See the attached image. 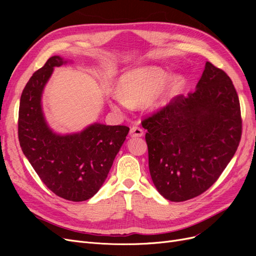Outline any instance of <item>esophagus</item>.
Here are the masks:
<instances>
[{
	"label": "esophagus",
	"mask_w": 256,
	"mask_h": 256,
	"mask_svg": "<svg viewBox=\"0 0 256 256\" xmlns=\"http://www.w3.org/2000/svg\"><path fill=\"white\" fill-rule=\"evenodd\" d=\"M144 134V131L142 128L138 127V126H134L132 128L130 129V136H142Z\"/></svg>",
	"instance_id": "obj_1"
}]
</instances>
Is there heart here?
<instances>
[{
  "label": "heart",
  "mask_w": 256,
  "mask_h": 256,
  "mask_svg": "<svg viewBox=\"0 0 256 256\" xmlns=\"http://www.w3.org/2000/svg\"><path fill=\"white\" fill-rule=\"evenodd\" d=\"M166 72L158 67L132 69L120 76V92H113L109 98V104L114 110L126 109L129 106L142 102L145 109L157 110L168 102L171 92L180 83V78L177 76L166 84Z\"/></svg>",
  "instance_id": "b5f03b06"
}]
</instances>
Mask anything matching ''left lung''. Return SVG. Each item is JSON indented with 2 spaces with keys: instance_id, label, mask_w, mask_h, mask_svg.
<instances>
[{
  "instance_id": "left-lung-1",
  "label": "left lung",
  "mask_w": 256,
  "mask_h": 256,
  "mask_svg": "<svg viewBox=\"0 0 256 256\" xmlns=\"http://www.w3.org/2000/svg\"><path fill=\"white\" fill-rule=\"evenodd\" d=\"M142 126L158 192L172 202L196 198L216 182L239 145L242 120L234 84L206 62L196 90L173 98Z\"/></svg>"
}]
</instances>
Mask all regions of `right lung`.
Masks as SVG:
<instances>
[{"label":"right lung","instance_id":"obj_1","mask_svg":"<svg viewBox=\"0 0 256 256\" xmlns=\"http://www.w3.org/2000/svg\"><path fill=\"white\" fill-rule=\"evenodd\" d=\"M65 63L60 56H52L30 76L20 99L18 136L42 182L58 196L82 202L104 182L129 128L95 122L81 132H54L44 120L42 96L53 68Z\"/></svg>","mask_w":256,"mask_h":256}]
</instances>
